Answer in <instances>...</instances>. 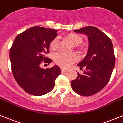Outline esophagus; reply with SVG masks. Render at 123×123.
I'll return each mask as SVG.
<instances>
[{
  "label": "esophagus",
  "mask_w": 123,
  "mask_h": 123,
  "mask_svg": "<svg viewBox=\"0 0 123 123\" xmlns=\"http://www.w3.org/2000/svg\"><path fill=\"white\" fill-rule=\"evenodd\" d=\"M61 70L62 73H64L67 71V69L64 68H61Z\"/></svg>",
  "instance_id": "obj_1"
}]
</instances>
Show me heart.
<instances>
[{"mask_svg": "<svg viewBox=\"0 0 123 123\" xmlns=\"http://www.w3.org/2000/svg\"><path fill=\"white\" fill-rule=\"evenodd\" d=\"M68 38L74 46H77L82 42V38L80 35L76 34H70L67 35ZM59 39L56 37L51 41L50 47L51 49H55L58 47ZM53 59L55 62L60 66L63 67H67L71 64L77 61L79 59V56L76 53H67L60 51L53 55Z\"/></svg>", "mask_w": 123, "mask_h": 123, "instance_id": "b5f03b06", "label": "heart"}]
</instances>
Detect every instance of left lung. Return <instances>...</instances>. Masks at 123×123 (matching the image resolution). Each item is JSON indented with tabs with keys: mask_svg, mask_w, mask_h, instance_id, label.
<instances>
[{
	"mask_svg": "<svg viewBox=\"0 0 123 123\" xmlns=\"http://www.w3.org/2000/svg\"><path fill=\"white\" fill-rule=\"evenodd\" d=\"M74 32L87 35L89 46L87 54L77 65L85 67L82 74L71 82L73 90L83 96L100 91L109 82L115 66V58L112 41L100 30L87 26Z\"/></svg>",
	"mask_w": 123,
	"mask_h": 123,
	"instance_id": "left-lung-1",
	"label": "left lung"
}]
</instances>
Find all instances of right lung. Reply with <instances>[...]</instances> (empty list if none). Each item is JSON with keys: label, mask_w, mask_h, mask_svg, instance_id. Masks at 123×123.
<instances>
[{"label": "right lung", "mask_w": 123, "mask_h": 123, "mask_svg": "<svg viewBox=\"0 0 123 123\" xmlns=\"http://www.w3.org/2000/svg\"><path fill=\"white\" fill-rule=\"evenodd\" d=\"M58 31L35 26L18 34L9 51L12 72L18 85L31 95L40 96L49 93L55 86V81L61 69L55 65L41 68L42 62L50 64L46 58L50 44L57 37Z\"/></svg>", "instance_id": "add662e5"}]
</instances>
